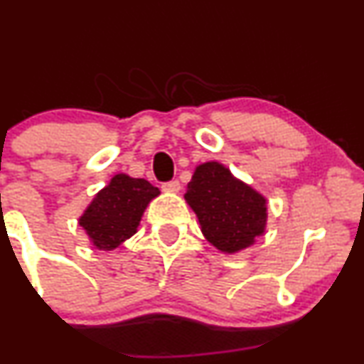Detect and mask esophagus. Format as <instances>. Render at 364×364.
<instances>
[{
	"instance_id": "obj_1",
	"label": "esophagus",
	"mask_w": 364,
	"mask_h": 364,
	"mask_svg": "<svg viewBox=\"0 0 364 364\" xmlns=\"http://www.w3.org/2000/svg\"><path fill=\"white\" fill-rule=\"evenodd\" d=\"M162 190L168 191V193H178V191L181 190V185H179L178 179H173V181L162 183Z\"/></svg>"
}]
</instances>
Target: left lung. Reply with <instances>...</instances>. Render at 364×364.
Instances as JSON below:
<instances>
[{"label":"left lung","mask_w":364,"mask_h":364,"mask_svg":"<svg viewBox=\"0 0 364 364\" xmlns=\"http://www.w3.org/2000/svg\"><path fill=\"white\" fill-rule=\"evenodd\" d=\"M185 200L208 243L224 253L248 248L265 231L267 200L219 162L195 169Z\"/></svg>","instance_id":"left-lung-1"}]
</instances>
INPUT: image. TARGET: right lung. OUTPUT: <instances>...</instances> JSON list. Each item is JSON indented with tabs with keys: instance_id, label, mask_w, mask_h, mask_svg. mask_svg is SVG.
<instances>
[{
	"instance_id": "obj_1",
	"label": "right lung",
	"mask_w": 364,
	"mask_h": 364,
	"mask_svg": "<svg viewBox=\"0 0 364 364\" xmlns=\"http://www.w3.org/2000/svg\"><path fill=\"white\" fill-rule=\"evenodd\" d=\"M161 193L147 179L116 174L80 217L95 248L111 252L136 232L149 202Z\"/></svg>"
}]
</instances>
